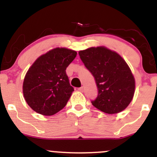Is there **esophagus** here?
Segmentation results:
<instances>
[{"mask_svg":"<svg viewBox=\"0 0 157 157\" xmlns=\"http://www.w3.org/2000/svg\"><path fill=\"white\" fill-rule=\"evenodd\" d=\"M78 90H79V91H81V92H82V91H83V90H84V88L82 86V87L79 88Z\"/></svg>","mask_w":157,"mask_h":157,"instance_id":"obj_1","label":"esophagus"}]
</instances>
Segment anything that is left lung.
<instances>
[{
  "mask_svg": "<svg viewBox=\"0 0 157 157\" xmlns=\"http://www.w3.org/2000/svg\"><path fill=\"white\" fill-rule=\"evenodd\" d=\"M79 55L96 81L98 94L92 105L109 114L126 109L134 97L135 80L121 56L103 46L80 51Z\"/></svg>",
  "mask_w": 157,
  "mask_h": 157,
  "instance_id": "left-lung-1",
  "label": "left lung"
}]
</instances>
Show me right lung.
<instances>
[{
  "label": "right lung",
  "instance_id": "add662e5",
  "mask_svg": "<svg viewBox=\"0 0 157 157\" xmlns=\"http://www.w3.org/2000/svg\"><path fill=\"white\" fill-rule=\"evenodd\" d=\"M76 55L73 50L56 48L32 64L23 80V92L34 111L52 116L66 106L74 91L66 69Z\"/></svg>",
  "mask_w": 157,
  "mask_h": 157
}]
</instances>
